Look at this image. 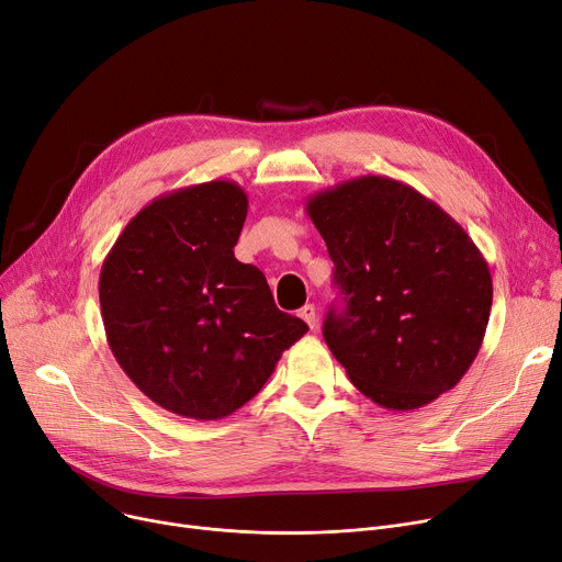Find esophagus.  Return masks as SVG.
<instances>
[{"label":"esophagus","instance_id":"obj_1","mask_svg":"<svg viewBox=\"0 0 562 562\" xmlns=\"http://www.w3.org/2000/svg\"><path fill=\"white\" fill-rule=\"evenodd\" d=\"M299 316L307 323V326H310L312 330L316 328V307H314V305H305V307H301Z\"/></svg>","mask_w":562,"mask_h":562}]
</instances>
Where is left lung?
Segmentation results:
<instances>
[{
	"label": "left lung",
	"mask_w": 562,
	"mask_h": 562,
	"mask_svg": "<svg viewBox=\"0 0 562 562\" xmlns=\"http://www.w3.org/2000/svg\"><path fill=\"white\" fill-rule=\"evenodd\" d=\"M307 214L344 296L323 337L352 385L398 412L453 390L492 310V276L469 234L439 204L380 175L310 195Z\"/></svg>",
	"instance_id": "1"
}]
</instances>
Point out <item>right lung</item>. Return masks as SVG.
<instances>
[{"label": "right lung", "instance_id": "right-lung-1", "mask_svg": "<svg viewBox=\"0 0 562 562\" xmlns=\"http://www.w3.org/2000/svg\"><path fill=\"white\" fill-rule=\"evenodd\" d=\"M246 191L214 180L155 198L100 273L113 358L175 415L216 422L246 405L307 323L276 307L263 273L234 257Z\"/></svg>", "mask_w": 562, "mask_h": 562}]
</instances>
